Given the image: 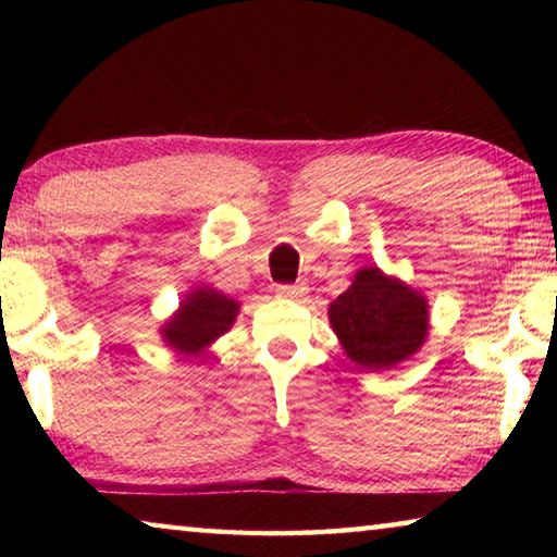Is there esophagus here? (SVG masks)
<instances>
[{"mask_svg": "<svg viewBox=\"0 0 557 557\" xmlns=\"http://www.w3.org/2000/svg\"><path fill=\"white\" fill-rule=\"evenodd\" d=\"M277 297H285V299H301L307 295V287L305 285H277Z\"/></svg>", "mask_w": 557, "mask_h": 557, "instance_id": "34e87169", "label": "esophagus"}]
</instances>
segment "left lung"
Segmentation results:
<instances>
[{
  "label": "left lung",
  "instance_id": "1",
  "mask_svg": "<svg viewBox=\"0 0 557 557\" xmlns=\"http://www.w3.org/2000/svg\"><path fill=\"white\" fill-rule=\"evenodd\" d=\"M329 322L351 361L366 371L393 369L428 336V301L379 268H363L329 307Z\"/></svg>",
  "mask_w": 557,
  "mask_h": 557
}]
</instances>
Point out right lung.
Wrapping results in <instances>:
<instances>
[{
  "instance_id": "1",
  "label": "right lung",
  "mask_w": 557,
  "mask_h": 557,
  "mask_svg": "<svg viewBox=\"0 0 557 557\" xmlns=\"http://www.w3.org/2000/svg\"><path fill=\"white\" fill-rule=\"evenodd\" d=\"M235 314H238V301L213 289H196L164 326V338L178 354H199L213 338L228 332Z\"/></svg>"
}]
</instances>
